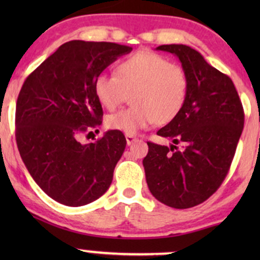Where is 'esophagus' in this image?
Masks as SVG:
<instances>
[{
	"instance_id": "1",
	"label": "esophagus",
	"mask_w": 260,
	"mask_h": 260,
	"mask_svg": "<svg viewBox=\"0 0 260 260\" xmlns=\"http://www.w3.org/2000/svg\"><path fill=\"white\" fill-rule=\"evenodd\" d=\"M126 140H127V144L131 145L133 144L134 142H137V137L133 136V134H126Z\"/></svg>"
}]
</instances>
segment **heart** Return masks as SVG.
I'll use <instances>...</instances> for the list:
<instances>
[{
	"label": "heart",
	"mask_w": 260,
	"mask_h": 260,
	"mask_svg": "<svg viewBox=\"0 0 260 260\" xmlns=\"http://www.w3.org/2000/svg\"><path fill=\"white\" fill-rule=\"evenodd\" d=\"M115 72L95 77V96L112 111L132 92L133 106L107 116L110 129L134 134L156 122L169 123L186 104L189 88L186 71L159 53L147 50L133 53L118 62Z\"/></svg>",
	"instance_id": "b5f03b06"
}]
</instances>
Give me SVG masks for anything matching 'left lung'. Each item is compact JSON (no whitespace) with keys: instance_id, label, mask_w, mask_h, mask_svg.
Segmentation results:
<instances>
[{"instance_id":"obj_1","label":"left lung","mask_w":260,"mask_h":260,"mask_svg":"<svg viewBox=\"0 0 260 260\" xmlns=\"http://www.w3.org/2000/svg\"><path fill=\"white\" fill-rule=\"evenodd\" d=\"M156 50L177 56L189 88L181 112L157 131L172 144L148 142L143 166L149 190L157 201L188 209L207 201L221 186L242 134L244 112L231 78L194 49L172 44Z\"/></svg>"}]
</instances>
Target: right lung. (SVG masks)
<instances>
[{
	"mask_svg": "<svg viewBox=\"0 0 260 260\" xmlns=\"http://www.w3.org/2000/svg\"><path fill=\"white\" fill-rule=\"evenodd\" d=\"M131 51L132 47L115 43L68 41L29 74L20 89L18 150L29 174L53 201L82 207L109 189L127 144L123 133L107 131L89 144H82L79 137L103 123L95 77Z\"/></svg>",
	"mask_w": 260,
	"mask_h": 260,
	"instance_id": "add662e5",
	"label": "right lung"
}]
</instances>
